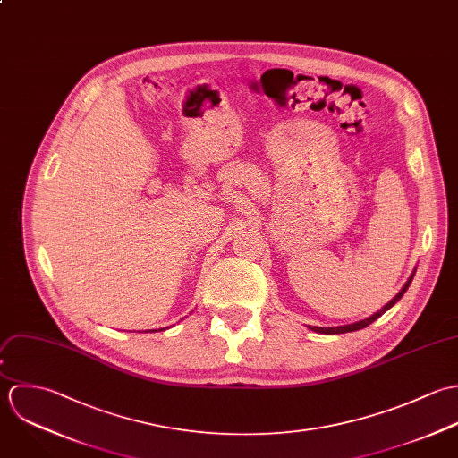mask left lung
<instances>
[{
	"label": "left lung",
	"mask_w": 458,
	"mask_h": 458,
	"mask_svg": "<svg viewBox=\"0 0 458 458\" xmlns=\"http://www.w3.org/2000/svg\"><path fill=\"white\" fill-rule=\"evenodd\" d=\"M411 281H412V276L409 277V281L403 284V288L380 310V311H377V313H373L369 318H365V320H361V322H356V324H351V326H340V327H315V326H310V329L311 331H317V333H324V335H340V333H351V331H360V329H363L366 326H369L371 322H375L382 313H386L396 301H400V297L405 293V290L409 288V284H411Z\"/></svg>",
	"instance_id": "obj_1"
}]
</instances>
